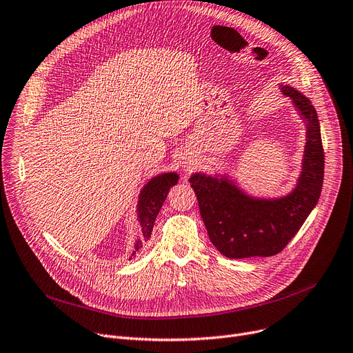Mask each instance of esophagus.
<instances>
[{
  "mask_svg": "<svg viewBox=\"0 0 353 353\" xmlns=\"http://www.w3.org/2000/svg\"><path fill=\"white\" fill-rule=\"evenodd\" d=\"M194 166H195L194 161H187L185 163H183V170H185L187 172H190V171L194 170Z\"/></svg>",
  "mask_w": 353,
  "mask_h": 353,
  "instance_id": "obj_1",
  "label": "esophagus"
}]
</instances>
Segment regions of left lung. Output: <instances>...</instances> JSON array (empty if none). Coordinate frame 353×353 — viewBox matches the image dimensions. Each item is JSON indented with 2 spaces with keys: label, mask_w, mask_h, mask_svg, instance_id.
Wrapping results in <instances>:
<instances>
[{
  "label": "left lung",
  "mask_w": 353,
  "mask_h": 353,
  "mask_svg": "<svg viewBox=\"0 0 353 353\" xmlns=\"http://www.w3.org/2000/svg\"><path fill=\"white\" fill-rule=\"evenodd\" d=\"M279 88L292 99L306 126L301 171L294 188L288 195L261 198L247 194L228 174L195 172L190 178L208 237L228 259L279 254L303 225L322 192L325 155L316 109L297 89Z\"/></svg>",
  "instance_id": "obj_1"
}]
</instances>
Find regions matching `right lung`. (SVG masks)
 I'll return each instance as SVG.
<instances>
[{"label":"right lung","mask_w":353,"mask_h":353,"mask_svg":"<svg viewBox=\"0 0 353 353\" xmlns=\"http://www.w3.org/2000/svg\"><path fill=\"white\" fill-rule=\"evenodd\" d=\"M178 179L179 175L176 172L159 174L154 178H150L141 190L137 205V216L141 225V239H137L129 260L132 257H135L137 253H139L143 241H148L150 239L157 215L159 214V210L165 203L168 192H170V190L174 185H176Z\"/></svg>","instance_id":"1"}]
</instances>
